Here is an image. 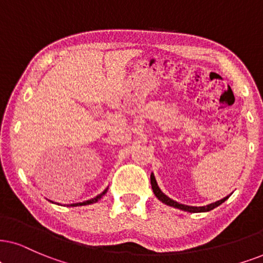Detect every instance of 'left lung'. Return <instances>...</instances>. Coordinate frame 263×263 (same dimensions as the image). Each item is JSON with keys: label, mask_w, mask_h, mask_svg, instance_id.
Listing matches in <instances>:
<instances>
[{"label": "left lung", "mask_w": 263, "mask_h": 263, "mask_svg": "<svg viewBox=\"0 0 263 263\" xmlns=\"http://www.w3.org/2000/svg\"><path fill=\"white\" fill-rule=\"evenodd\" d=\"M151 183H152V189L153 192H154L155 197L159 199V200L164 202V204L168 205V206H174L176 209H179V210H183V211H188V212H206V211H210V210H214L215 208H217L218 205H221L222 202H224L227 199L231 197V194L227 195V197L221 199V200L216 201V202H212V204H209L206 206H188V205H183V204H179V202L172 200L167 197V195H165L164 193L160 191V188L158 187V183H156V179L154 177V175H151Z\"/></svg>", "instance_id": "8db88e82"}]
</instances>
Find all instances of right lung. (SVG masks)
Returning <instances> with one entry per match:
<instances>
[{"mask_svg":"<svg viewBox=\"0 0 263 263\" xmlns=\"http://www.w3.org/2000/svg\"><path fill=\"white\" fill-rule=\"evenodd\" d=\"M107 191H108V189H105L104 192L101 193V194L97 195V197H96V198H93V199H89V200H87V201H84V202H78V204H70V205H69V206H81V205H89V204H93V202H97V201L99 200V199H101V198L103 197V195H104L105 193H107Z\"/></svg>","mask_w":263,"mask_h":263,"instance_id":"obj_1","label":"right lung"}]
</instances>
